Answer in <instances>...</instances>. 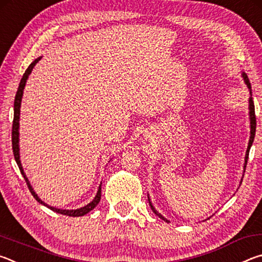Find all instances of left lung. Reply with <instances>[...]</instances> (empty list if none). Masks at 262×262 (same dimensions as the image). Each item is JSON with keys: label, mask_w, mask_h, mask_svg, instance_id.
<instances>
[{"label": "left lung", "mask_w": 262, "mask_h": 262, "mask_svg": "<svg viewBox=\"0 0 262 262\" xmlns=\"http://www.w3.org/2000/svg\"><path fill=\"white\" fill-rule=\"evenodd\" d=\"M243 78L244 81H245V83L247 84L248 89H251V83H250V79H248L247 75L245 73H243ZM250 120H251V136H250V142H248V147H247V151H246V156H245V166L246 167V164H247V159H248V154H250V149H251V145L252 143H253V140H254V136H255V127H256V119H255V111H254V103H253V98L252 97H250ZM243 180V179H242ZM149 205L150 207H151L152 211L156 214L158 217H161V219L163 221L165 222H168L165 217H163L159 212L155 209L154 206L151 205V202H150V199H149Z\"/></svg>", "instance_id": "1"}]
</instances>
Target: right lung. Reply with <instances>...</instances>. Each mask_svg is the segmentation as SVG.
Here are the masks:
<instances>
[{"mask_svg":"<svg viewBox=\"0 0 262 262\" xmlns=\"http://www.w3.org/2000/svg\"><path fill=\"white\" fill-rule=\"evenodd\" d=\"M41 57H38V59H35L32 63H31L29 66V68L25 70V73L23 75V77H21L20 79V83H19V86H18V90H17V94H16V97H15V104H14V121H12V132H11V142H12V152H14V156H15V159H16V163L17 165H18L19 170H20V173L23 174L24 179H25V183L26 185H28V187L30 189L31 194L33 195V198L37 200L39 203H41V205L46 206L50 208V209H52L53 211L55 212H59V214H62V215H67V216H73V217H78V216H83L88 214L89 211H91L94 208L98 205L99 201H100V196H101V185L99 186V189L98 192H97V195L96 198L92 200L89 205H86L85 207L83 208H79V209H75V210H63V209H57V208H54V207H51V206H47L46 203H43L40 199L38 198V195L34 193L33 188L31 187L30 185V181L28 180V178H26V176L24 173V170L23 167H21V164H20V159H19V145H18V128H19V112H20V101H21V96H23V90H24V86H25V83H26V79H28L29 75L31 74V72H32V69L35 64L38 63L39 60H40Z\"/></svg>","mask_w":262,"mask_h":262,"instance_id":"right-lung-1","label":"right lung"}]
</instances>
